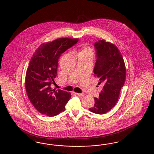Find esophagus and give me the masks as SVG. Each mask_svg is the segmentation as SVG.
Instances as JSON below:
<instances>
[{"instance_id": "1", "label": "esophagus", "mask_w": 154, "mask_h": 154, "mask_svg": "<svg viewBox=\"0 0 154 154\" xmlns=\"http://www.w3.org/2000/svg\"><path fill=\"white\" fill-rule=\"evenodd\" d=\"M75 95H76L78 96H80V97H82V96H84V94L83 93H82V94H78V93H75Z\"/></svg>"}]
</instances>
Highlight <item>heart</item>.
I'll list each match as a JSON object with an SVG mask.
<instances>
[{
  "mask_svg": "<svg viewBox=\"0 0 154 154\" xmlns=\"http://www.w3.org/2000/svg\"><path fill=\"white\" fill-rule=\"evenodd\" d=\"M88 50H90V49H89V48L84 47V48H83L81 50V51L80 52L87 51H88Z\"/></svg>",
  "mask_w": 154,
  "mask_h": 154,
  "instance_id": "b5f03b06",
  "label": "heart"
}]
</instances>
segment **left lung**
<instances>
[{"label": "left lung", "mask_w": 154, "mask_h": 154, "mask_svg": "<svg viewBox=\"0 0 154 154\" xmlns=\"http://www.w3.org/2000/svg\"><path fill=\"white\" fill-rule=\"evenodd\" d=\"M94 46L97 59L94 72L103 88L99 97L95 98L94 106L89 110L97 114H104L117 103L125 82L126 67L122 56L114 44L100 40Z\"/></svg>", "instance_id": "1"}]
</instances>
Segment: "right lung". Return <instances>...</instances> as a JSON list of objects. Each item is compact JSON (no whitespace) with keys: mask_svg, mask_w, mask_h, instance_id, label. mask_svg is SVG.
<instances>
[{"mask_svg":"<svg viewBox=\"0 0 154 154\" xmlns=\"http://www.w3.org/2000/svg\"><path fill=\"white\" fill-rule=\"evenodd\" d=\"M78 41V38H59L43 43L31 58L25 76V88L30 102L42 114L53 117L65 110L71 94L52 89L51 85L55 82L60 55Z\"/></svg>","mask_w":154,"mask_h":154,"instance_id":"add662e5","label":"right lung"}]
</instances>
